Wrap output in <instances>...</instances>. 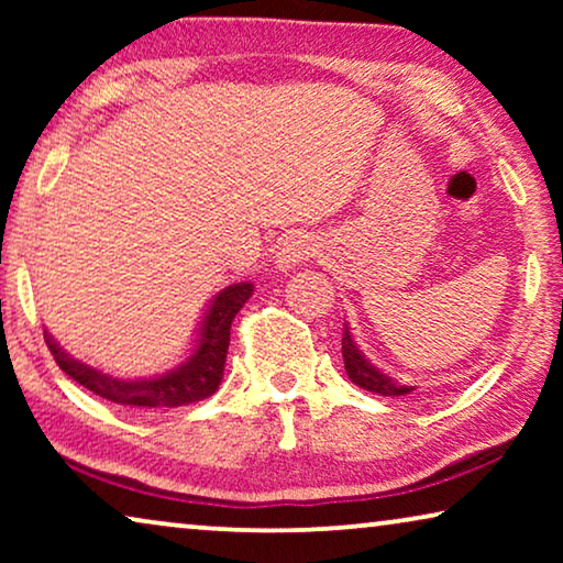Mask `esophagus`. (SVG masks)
I'll return each instance as SVG.
<instances>
[{
    "mask_svg": "<svg viewBox=\"0 0 563 563\" xmlns=\"http://www.w3.org/2000/svg\"><path fill=\"white\" fill-rule=\"evenodd\" d=\"M318 251H320L318 238H312L307 233H295V235H289L287 241L279 245V249H276L274 264L279 272H291V268L302 264V261L312 258Z\"/></svg>",
    "mask_w": 563,
    "mask_h": 563,
    "instance_id": "obj_1",
    "label": "esophagus"
}]
</instances>
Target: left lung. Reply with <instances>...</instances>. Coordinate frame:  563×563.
I'll list each match as a JSON object with an SVG mask.
<instances>
[{"label":"left lung","mask_w":563,"mask_h":563,"mask_svg":"<svg viewBox=\"0 0 563 563\" xmlns=\"http://www.w3.org/2000/svg\"><path fill=\"white\" fill-rule=\"evenodd\" d=\"M343 364H345V374H349V379L361 389L374 391V395L405 397L410 395V391H415V387H407V384L391 379V376L382 374L379 368L372 366V361L361 353L356 341H353L349 325H343Z\"/></svg>","instance_id":"left-lung-1"}]
</instances>
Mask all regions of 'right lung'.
I'll return each instance as SVG.
<instances>
[{"label": "right lung", "mask_w": 563, "mask_h": 563, "mask_svg": "<svg viewBox=\"0 0 563 563\" xmlns=\"http://www.w3.org/2000/svg\"><path fill=\"white\" fill-rule=\"evenodd\" d=\"M253 295L251 282L230 284L212 297L207 307L202 322L197 328L195 349L179 366L158 376H145V379H120L99 368H91L81 361L68 356L60 345L53 341V335L45 330V343L60 366L74 382H79L84 389L95 391L102 399L118 405L141 407V410H168V407H184L199 399L210 397L218 391L225 372V356L230 345V325L233 318L241 312V307Z\"/></svg>", "instance_id": "right-lung-1"}]
</instances>
